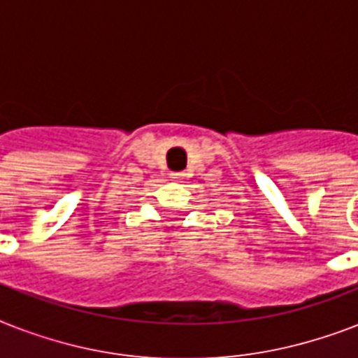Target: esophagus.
Returning <instances> with one entry per match:
<instances>
[{"label": "esophagus", "mask_w": 358, "mask_h": 358, "mask_svg": "<svg viewBox=\"0 0 358 358\" xmlns=\"http://www.w3.org/2000/svg\"><path fill=\"white\" fill-rule=\"evenodd\" d=\"M171 178H173V180H182V178H184V174H182V173H171Z\"/></svg>", "instance_id": "34e87169"}]
</instances>
